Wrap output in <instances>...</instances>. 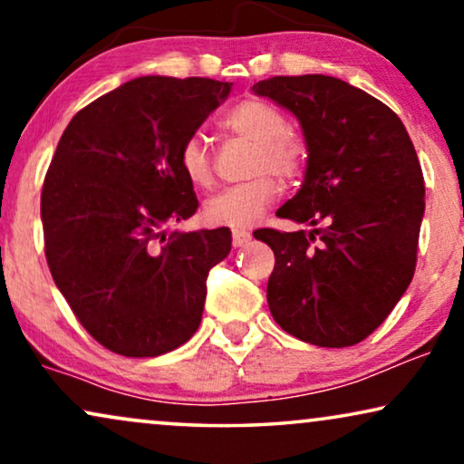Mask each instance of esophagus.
Wrapping results in <instances>:
<instances>
[{
    "label": "esophagus",
    "instance_id": "esophagus-1",
    "mask_svg": "<svg viewBox=\"0 0 464 464\" xmlns=\"http://www.w3.org/2000/svg\"><path fill=\"white\" fill-rule=\"evenodd\" d=\"M251 240V232H246V230H232V243H234V246H245L246 243H249Z\"/></svg>",
    "mask_w": 464,
    "mask_h": 464
}]
</instances>
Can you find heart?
<instances>
[{
	"instance_id": "1",
	"label": "heart",
	"mask_w": 464,
	"mask_h": 464,
	"mask_svg": "<svg viewBox=\"0 0 464 464\" xmlns=\"http://www.w3.org/2000/svg\"><path fill=\"white\" fill-rule=\"evenodd\" d=\"M230 135L256 145L251 156V181L226 188L205 202V219L213 226L249 227L262 219L281 194V181L300 179L308 164V145L289 129L285 113L268 101L246 99L230 107L219 120ZM181 173L196 188H211L215 181L213 156L200 132L183 139L177 154Z\"/></svg>"
}]
</instances>
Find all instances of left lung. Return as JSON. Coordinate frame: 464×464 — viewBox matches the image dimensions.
Here are the masks:
<instances>
[{"instance_id": "obj_1", "label": "left lung", "mask_w": 464, "mask_h": 464, "mask_svg": "<svg viewBox=\"0 0 464 464\" xmlns=\"http://www.w3.org/2000/svg\"><path fill=\"white\" fill-rule=\"evenodd\" d=\"M300 120L306 177L276 215L313 230L262 227L275 251L268 306L314 346L359 344L411 283L424 215L414 143L391 107L332 75H276L253 84Z\"/></svg>"}]
</instances>
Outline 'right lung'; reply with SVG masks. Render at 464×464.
<instances>
[{
    "label": "right lung",
    "instance_id": "right-lung-1",
    "mask_svg": "<svg viewBox=\"0 0 464 464\" xmlns=\"http://www.w3.org/2000/svg\"><path fill=\"white\" fill-rule=\"evenodd\" d=\"M230 82L145 75L67 124L42 188L44 253L82 327L124 357H158L200 325L207 276L230 253L227 227L164 232L192 218L177 154Z\"/></svg>",
    "mask_w": 464,
    "mask_h": 464
}]
</instances>
